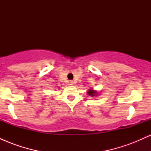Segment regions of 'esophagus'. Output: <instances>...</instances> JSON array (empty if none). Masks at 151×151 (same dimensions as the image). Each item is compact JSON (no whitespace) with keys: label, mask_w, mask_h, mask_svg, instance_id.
Listing matches in <instances>:
<instances>
[{"label":"esophagus","mask_w":151,"mask_h":151,"mask_svg":"<svg viewBox=\"0 0 151 151\" xmlns=\"http://www.w3.org/2000/svg\"><path fill=\"white\" fill-rule=\"evenodd\" d=\"M70 84L71 86H73L74 85V82L72 81H70Z\"/></svg>","instance_id":"obj_1"}]
</instances>
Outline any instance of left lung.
<instances>
[{
	"label": "left lung",
	"instance_id": "left-lung-1",
	"mask_svg": "<svg viewBox=\"0 0 151 151\" xmlns=\"http://www.w3.org/2000/svg\"><path fill=\"white\" fill-rule=\"evenodd\" d=\"M87 94L91 96H99V93L97 92V91L96 90H93V89H89L87 91Z\"/></svg>",
	"mask_w": 151,
	"mask_h": 151
}]
</instances>
